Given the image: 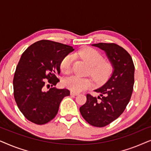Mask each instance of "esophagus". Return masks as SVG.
<instances>
[{"mask_svg": "<svg viewBox=\"0 0 151 151\" xmlns=\"http://www.w3.org/2000/svg\"><path fill=\"white\" fill-rule=\"evenodd\" d=\"M70 94H71V96H78V94H79V93L78 92H75V91H71V93H70Z\"/></svg>", "mask_w": 151, "mask_h": 151, "instance_id": "34e87169", "label": "esophagus"}]
</instances>
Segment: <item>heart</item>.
Instances as JSON below:
<instances>
[{
	"label": "heart",
	"instance_id": "obj_1",
	"mask_svg": "<svg viewBox=\"0 0 151 151\" xmlns=\"http://www.w3.org/2000/svg\"><path fill=\"white\" fill-rule=\"evenodd\" d=\"M73 55L80 57L90 65L91 75L97 82H102L106 78L112 69L111 63L102 60V55L99 51L90 47H86L74 53L73 55L68 54L64 58L61 62L60 68L65 73H69L71 71L74 60ZM63 84L65 87L73 91L80 92L90 87L92 82L88 78L73 76L65 78Z\"/></svg>",
	"mask_w": 151,
	"mask_h": 151
}]
</instances>
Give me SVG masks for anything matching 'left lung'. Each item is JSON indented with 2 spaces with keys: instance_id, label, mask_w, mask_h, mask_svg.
Masks as SVG:
<instances>
[{
  "instance_id": "1",
  "label": "left lung",
  "mask_w": 151,
  "mask_h": 151,
  "mask_svg": "<svg viewBox=\"0 0 151 151\" xmlns=\"http://www.w3.org/2000/svg\"><path fill=\"white\" fill-rule=\"evenodd\" d=\"M92 46L104 51L113 68L112 73L101 87L94 90L100 96L86 95V102L80 108L89 124L103 127L116 119L129 104L133 89V60L124 49L114 43H98Z\"/></svg>"
}]
</instances>
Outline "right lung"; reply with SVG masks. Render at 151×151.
I'll list each match as a JSON object with an SVG mask.
<instances>
[{"label": "right lung", "instance_id": "right-lung-1", "mask_svg": "<svg viewBox=\"0 0 151 151\" xmlns=\"http://www.w3.org/2000/svg\"><path fill=\"white\" fill-rule=\"evenodd\" d=\"M74 51L69 45L50 40H40L22 53L13 80L14 95L18 109L28 120L45 124L57 115L61 101L69 96L67 88H51L60 82V64ZM48 80L46 81L45 78Z\"/></svg>", "mask_w": 151, "mask_h": 151}]
</instances>
